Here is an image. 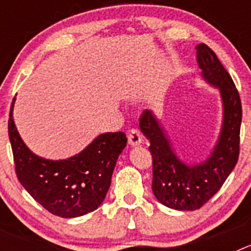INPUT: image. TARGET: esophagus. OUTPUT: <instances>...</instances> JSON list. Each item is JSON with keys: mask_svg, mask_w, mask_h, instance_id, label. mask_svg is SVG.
Instances as JSON below:
<instances>
[{"mask_svg": "<svg viewBox=\"0 0 251 251\" xmlns=\"http://www.w3.org/2000/svg\"><path fill=\"white\" fill-rule=\"evenodd\" d=\"M127 137H128V143H129L130 146H138L142 143V134L139 133L138 129H136V128L129 129Z\"/></svg>", "mask_w": 251, "mask_h": 251, "instance_id": "34e87169", "label": "esophagus"}]
</instances>
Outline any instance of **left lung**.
I'll list each match as a JSON object with an SVG mask.
<instances>
[{
	"label": "left lung",
	"mask_w": 251,
	"mask_h": 251,
	"mask_svg": "<svg viewBox=\"0 0 251 251\" xmlns=\"http://www.w3.org/2000/svg\"><path fill=\"white\" fill-rule=\"evenodd\" d=\"M196 49L202 76L220 88L224 103L223 130L211 156L200 165H185L174 153L154 115L145 110L139 118L142 132L150 139L153 194L159 202L179 211L202 207L231 174L240 153L243 110L238 89L212 49L206 44Z\"/></svg>",
	"instance_id": "left-lung-1"
}]
</instances>
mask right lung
Here are the masks:
<instances>
[{
    "label": "right lung",
    "instance_id": "1",
    "mask_svg": "<svg viewBox=\"0 0 251 251\" xmlns=\"http://www.w3.org/2000/svg\"><path fill=\"white\" fill-rule=\"evenodd\" d=\"M11 104L8 137L20 183L52 215L77 217L92 212L105 199L113 170L127 145L123 132L105 133L83 152L64 161H49L31 152L22 142L12 119Z\"/></svg>",
    "mask_w": 251,
    "mask_h": 251
}]
</instances>
